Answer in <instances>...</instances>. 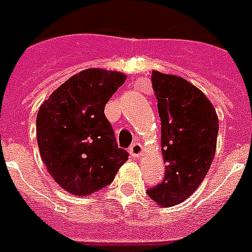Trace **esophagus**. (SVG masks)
I'll return each mask as SVG.
<instances>
[{
	"label": "esophagus",
	"instance_id": "1",
	"mask_svg": "<svg viewBox=\"0 0 252 252\" xmlns=\"http://www.w3.org/2000/svg\"><path fill=\"white\" fill-rule=\"evenodd\" d=\"M129 153H130V156H132V157H134V158L140 157V156L142 154L141 144H138V142H134L133 145L129 148Z\"/></svg>",
	"mask_w": 252,
	"mask_h": 252
}]
</instances>
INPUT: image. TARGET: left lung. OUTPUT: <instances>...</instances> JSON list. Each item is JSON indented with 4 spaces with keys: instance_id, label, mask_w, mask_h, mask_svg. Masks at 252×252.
<instances>
[{
    "instance_id": "left-lung-1",
    "label": "left lung",
    "mask_w": 252,
    "mask_h": 252,
    "mask_svg": "<svg viewBox=\"0 0 252 252\" xmlns=\"http://www.w3.org/2000/svg\"><path fill=\"white\" fill-rule=\"evenodd\" d=\"M161 118L165 178L148 195L161 207L183 203L197 189L216 153L219 116L201 90L182 77L153 70Z\"/></svg>"
}]
</instances>
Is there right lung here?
<instances>
[{
	"mask_svg": "<svg viewBox=\"0 0 252 252\" xmlns=\"http://www.w3.org/2000/svg\"><path fill=\"white\" fill-rule=\"evenodd\" d=\"M124 73L85 69L59 86L36 116L37 146L61 188L89 196L114 180L128 159L118 148L104 106L126 82Z\"/></svg>",
	"mask_w": 252,
	"mask_h": 252,
	"instance_id": "1",
	"label": "right lung"
}]
</instances>
